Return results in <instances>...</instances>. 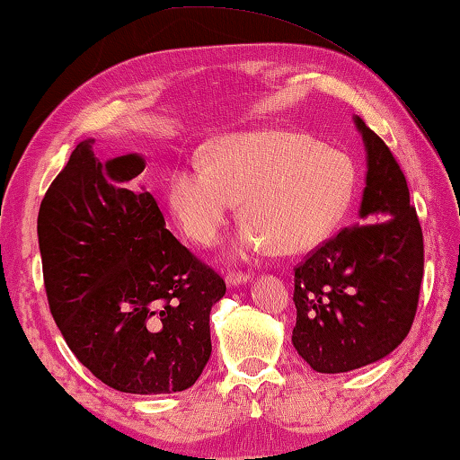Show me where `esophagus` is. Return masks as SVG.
<instances>
[{
	"label": "esophagus",
	"instance_id": "1",
	"mask_svg": "<svg viewBox=\"0 0 460 460\" xmlns=\"http://www.w3.org/2000/svg\"><path fill=\"white\" fill-rule=\"evenodd\" d=\"M226 283L228 285H232V287H240V285H246V283H251V275H246V272H228V275H226Z\"/></svg>",
	"mask_w": 460,
	"mask_h": 460
}]
</instances>
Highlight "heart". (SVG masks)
<instances>
[{
	"label": "heart",
	"instance_id": "b5f03b06",
	"mask_svg": "<svg viewBox=\"0 0 460 460\" xmlns=\"http://www.w3.org/2000/svg\"><path fill=\"white\" fill-rule=\"evenodd\" d=\"M356 169L343 151L307 135L256 131L216 143L209 164L190 159L169 180V206L193 243L214 244L243 199L240 256L299 252L325 240L348 212Z\"/></svg>",
	"mask_w": 460,
	"mask_h": 460
}]
</instances>
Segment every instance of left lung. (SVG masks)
I'll return each mask as SVG.
<instances>
[{
	"label": "left lung",
	"instance_id": "obj_1",
	"mask_svg": "<svg viewBox=\"0 0 460 460\" xmlns=\"http://www.w3.org/2000/svg\"><path fill=\"white\" fill-rule=\"evenodd\" d=\"M353 120L367 161L361 226L341 230L295 269L293 345L321 374L351 372L396 349L412 327L424 272L406 177L388 145Z\"/></svg>",
	"mask_w": 460,
	"mask_h": 460
}]
</instances>
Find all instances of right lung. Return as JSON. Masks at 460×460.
Returning <instances> with one entry per match:
<instances>
[{
    "instance_id": "add662e5",
    "label": "right lung",
    "mask_w": 460,
    "mask_h": 460,
    "mask_svg": "<svg viewBox=\"0 0 460 460\" xmlns=\"http://www.w3.org/2000/svg\"><path fill=\"white\" fill-rule=\"evenodd\" d=\"M80 141L38 212L52 317L94 377L127 394L191 388L212 353L209 311L226 283L165 228L131 183L139 153L101 164Z\"/></svg>"
}]
</instances>
